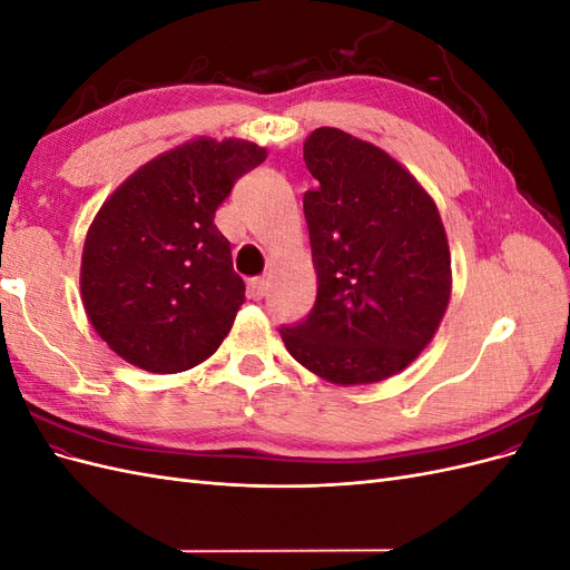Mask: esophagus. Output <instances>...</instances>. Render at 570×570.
Listing matches in <instances>:
<instances>
[{"instance_id":"34e87169","label":"esophagus","mask_w":570,"mask_h":570,"mask_svg":"<svg viewBox=\"0 0 570 570\" xmlns=\"http://www.w3.org/2000/svg\"><path fill=\"white\" fill-rule=\"evenodd\" d=\"M266 289H268V283L264 278H252L247 285V292L252 299H262L266 295Z\"/></svg>"}]
</instances>
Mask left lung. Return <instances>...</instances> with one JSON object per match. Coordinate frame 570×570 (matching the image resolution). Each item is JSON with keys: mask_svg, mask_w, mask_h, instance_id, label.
<instances>
[{"mask_svg": "<svg viewBox=\"0 0 570 570\" xmlns=\"http://www.w3.org/2000/svg\"><path fill=\"white\" fill-rule=\"evenodd\" d=\"M318 180L304 195L316 304L281 327L287 352L333 385L402 373L433 342L452 297V256L435 199L373 142L340 128L304 140Z\"/></svg>", "mask_w": 570, "mask_h": 570, "instance_id": "left-lung-1", "label": "left lung"}]
</instances>
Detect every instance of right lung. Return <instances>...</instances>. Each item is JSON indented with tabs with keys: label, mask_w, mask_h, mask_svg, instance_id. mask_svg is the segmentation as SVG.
Returning a JSON list of instances; mask_svg holds the SVG:
<instances>
[{
	"label": "right lung",
	"mask_w": 570,
	"mask_h": 570,
	"mask_svg": "<svg viewBox=\"0 0 570 570\" xmlns=\"http://www.w3.org/2000/svg\"><path fill=\"white\" fill-rule=\"evenodd\" d=\"M268 157L239 137H193L142 164L95 214L80 297L95 333L128 364L180 373L209 358L245 304L216 209Z\"/></svg>",
	"instance_id": "right-lung-1"
}]
</instances>
